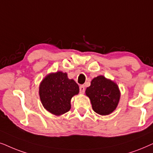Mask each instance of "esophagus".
Returning <instances> with one entry per match:
<instances>
[{
    "instance_id": "obj_1",
    "label": "esophagus",
    "mask_w": 153,
    "mask_h": 153,
    "mask_svg": "<svg viewBox=\"0 0 153 153\" xmlns=\"http://www.w3.org/2000/svg\"><path fill=\"white\" fill-rule=\"evenodd\" d=\"M80 92L81 94H83L85 92V86H84V85H80Z\"/></svg>"
}]
</instances>
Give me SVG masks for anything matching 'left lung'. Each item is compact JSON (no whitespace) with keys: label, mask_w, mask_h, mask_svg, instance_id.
I'll use <instances>...</instances> for the list:
<instances>
[{"label":"left lung","mask_w":153,"mask_h":153,"mask_svg":"<svg viewBox=\"0 0 153 153\" xmlns=\"http://www.w3.org/2000/svg\"><path fill=\"white\" fill-rule=\"evenodd\" d=\"M92 109L101 115H108L115 111L119 103L120 91L115 82L99 75L91 80L85 91Z\"/></svg>","instance_id":"1"}]
</instances>
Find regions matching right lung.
<instances>
[{
    "mask_svg": "<svg viewBox=\"0 0 153 153\" xmlns=\"http://www.w3.org/2000/svg\"><path fill=\"white\" fill-rule=\"evenodd\" d=\"M79 93V86L66 73L57 71L48 74L40 82V99L43 107L53 115L59 116L71 109V100Z\"/></svg>",
    "mask_w": 153,
    "mask_h": 153,
    "instance_id": "right-lung-1",
    "label": "right lung"
}]
</instances>
